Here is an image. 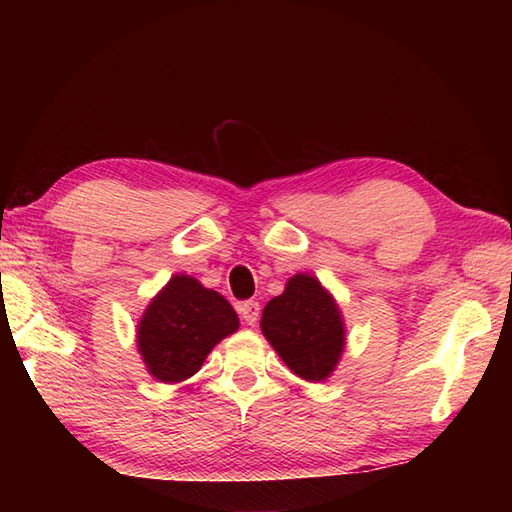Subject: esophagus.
<instances>
[{
	"label": "esophagus",
	"instance_id": "esophagus-1",
	"mask_svg": "<svg viewBox=\"0 0 512 512\" xmlns=\"http://www.w3.org/2000/svg\"><path fill=\"white\" fill-rule=\"evenodd\" d=\"M239 314L246 325H255L259 319V303L257 301H244L239 303Z\"/></svg>",
	"mask_w": 512,
	"mask_h": 512
}]
</instances>
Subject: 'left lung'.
I'll list each match as a JSON object with an SVG mask.
<instances>
[{
    "mask_svg": "<svg viewBox=\"0 0 512 512\" xmlns=\"http://www.w3.org/2000/svg\"><path fill=\"white\" fill-rule=\"evenodd\" d=\"M259 328L290 372L308 383L332 376L347 341L339 303L310 273L286 281L284 292L266 303Z\"/></svg>",
    "mask_w": 512,
    "mask_h": 512,
    "instance_id": "left-lung-1",
    "label": "left lung"
}]
</instances>
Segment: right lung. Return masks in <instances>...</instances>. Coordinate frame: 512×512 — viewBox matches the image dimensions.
Returning a JSON list of instances; mask_svg holds the SVG:
<instances>
[{"instance_id": "1", "label": "right lung", "mask_w": 512, "mask_h": 512, "mask_svg": "<svg viewBox=\"0 0 512 512\" xmlns=\"http://www.w3.org/2000/svg\"><path fill=\"white\" fill-rule=\"evenodd\" d=\"M237 328V312L220 292L173 275L140 317L136 347L151 376L176 385L200 372L213 347Z\"/></svg>"}]
</instances>
